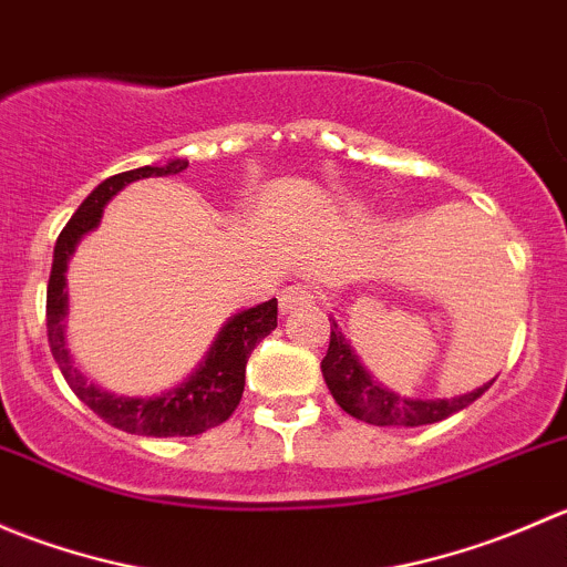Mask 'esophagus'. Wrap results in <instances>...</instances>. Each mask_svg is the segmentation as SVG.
<instances>
[{
    "label": "esophagus",
    "mask_w": 567,
    "mask_h": 567,
    "mask_svg": "<svg viewBox=\"0 0 567 567\" xmlns=\"http://www.w3.org/2000/svg\"><path fill=\"white\" fill-rule=\"evenodd\" d=\"M316 299H318V290L312 288V285H305V282L288 285V288L279 290V312L288 316V312L299 310V307L312 305Z\"/></svg>",
    "instance_id": "esophagus-1"
}]
</instances>
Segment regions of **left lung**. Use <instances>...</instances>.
Masks as SVG:
<instances>
[{
  "label": "left lung",
  "instance_id": "1",
  "mask_svg": "<svg viewBox=\"0 0 567 567\" xmlns=\"http://www.w3.org/2000/svg\"><path fill=\"white\" fill-rule=\"evenodd\" d=\"M326 386H329L331 398L337 400L346 414L357 416V420L370 422V425H400V427H420V425H433V422L447 420L455 411L466 409L468 403L480 398L488 390L494 381L483 384L480 390L458 394V398H436V400H420V398H400L392 390H386L384 384L373 379V375L364 370V364L359 362V357L353 353L351 342L342 337V331L337 329V323H331V337H329V351H326L323 362Z\"/></svg>",
  "mask_w": 567,
  "mask_h": 567
}]
</instances>
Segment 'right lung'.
Here are the masks:
<instances>
[{
  "label": "right lung",
  "mask_w": 567,
  "mask_h": 567,
  "mask_svg": "<svg viewBox=\"0 0 567 567\" xmlns=\"http://www.w3.org/2000/svg\"><path fill=\"white\" fill-rule=\"evenodd\" d=\"M188 167L186 158H169L164 167H140L106 177L104 183L93 188L87 199L79 205L76 214L62 227L54 247V262H51L49 290H45V329H49V346L65 375L68 386L84 405L95 411L101 420L112 427L136 436H197L208 427L221 425L230 420L233 411L238 409L244 394V381H247L249 353L255 351L257 342L277 329V299L262 301L251 310L238 312L225 323L216 342L210 346L205 362L188 375L183 384L173 390L153 394V398H123L99 390L87 384L82 370L73 364L71 351L65 346V316H68V293H65V271L79 238L99 227L104 205L114 194L140 177H162L177 175Z\"/></svg>",
  "instance_id": "right-lung-1"
}]
</instances>
